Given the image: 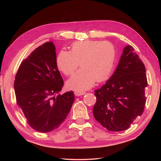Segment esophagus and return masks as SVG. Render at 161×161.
Returning <instances> with one entry per match:
<instances>
[{"instance_id": "1", "label": "esophagus", "mask_w": 161, "mask_h": 161, "mask_svg": "<svg viewBox=\"0 0 161 161\" xmlns=\"http://www.w3.org/2000/svg\"><path fill=\"white\" fill-rule=\"evenodd\" d=\"M86 93L85 92H82V91H75V95L76 96H80V95H83Z\"/></svg>"}]
</instances>
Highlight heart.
Listing matches in <instances>:
<instances>
[{
    "label": "heart",
    "mask_w": 161,
    "mask_h": 161,
    "mask_svg": "<svg viewBox=\"0 0 161 161\" xmlns=\"http://www.w3.org/2000/svg\"><path fill=\"white\" fill-rule=\"evenodd\" d=\"M116 50L110 42L84 40L71 46L70 52L61 50L57 56L58 68L66 76L72 75L80 64L81 69L67 82L69 88L86 90L108 79L113 69Z\"/></svg>",
    "instance_id": "obj_1"
}]
</instances>
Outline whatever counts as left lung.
Wrapping results in <instances>:
<instances>
[{
    "instance_id": "8db88e82",
    "label": "left lung",
    "mask_w": 161,
    "mask_h": 161,
    "mask_svg": "<svg viewBox=\"0 0 161 161\" xmlns=\"http://www.w3.org/2000/svg\"><path fill=\"white\" fill-rule=\"evenodd\" d=\"M147 85L144 63L134 47L127 46L114 75L95 91L97 101L92 113L95 119L109 131L128 129L143 114Z\"/></svg>"
}]
</instances>
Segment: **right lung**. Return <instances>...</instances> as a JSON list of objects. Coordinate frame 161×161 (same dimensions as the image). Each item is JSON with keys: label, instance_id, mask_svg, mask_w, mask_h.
I'll use <instances>...</instances> for the list:
<instances>
[{"label": "right lung", "instance_id": "1", "mask_svg": "<svg viewBox=\"0 0 161 161\" xmlns=\"http://www.w3.org/2000/svg\"><path fill=\"white\" fill-rule=\"evenodd\" d=\"M63 85L52 42L39 46L22 61L15 75L14 89L17 103L33 129L49 132L65 120L75 95L71 91L53 97L62 90Z\"/></svg>", "mask_w": 161, "mask_h": 161}]
</instances>
